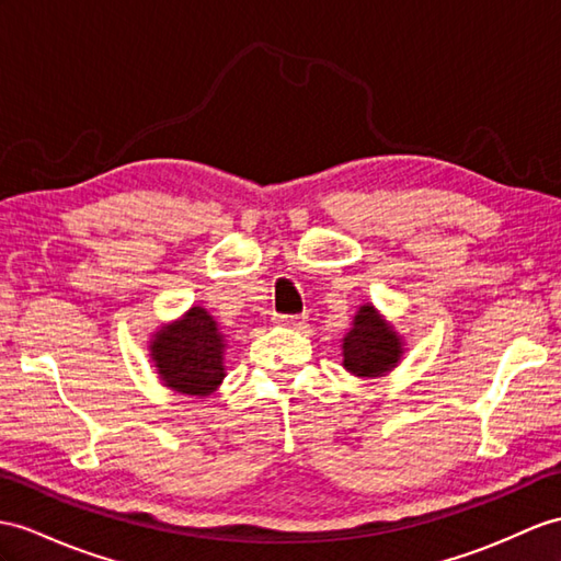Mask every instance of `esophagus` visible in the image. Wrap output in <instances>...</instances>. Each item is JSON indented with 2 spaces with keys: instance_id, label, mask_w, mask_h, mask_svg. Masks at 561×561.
I'll return each mask as SVG.
<instances>
[{
  "instance_id": "obj_1",
  "label": "esophagus",
  "mask_w": 561,
  "mask_h": 561,
  "mask_svg": "<svg viewBox=\"0 0 561 561\" xmlns=\"http://www.w3.org/2000/svg\"><path fill=\"white\" fill-rule=\"evenodd\" d=\"M276 323L283 328H302L307 323V319L305 317H278Z\"/></svg>"
}]
</instances>
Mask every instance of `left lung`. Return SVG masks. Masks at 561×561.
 Segmentation results:
<instances>
[{
  "mask_svg": "<svg viewBox=\"0 0 561 561\" xmlns=\"http://www.w3.org/2000/svg\"><path fill=\"white\" fill-rule=\"evenodd\" d=\"M404 357V337L371 302H364L343 337V366L357 378H380Z\"/></svg>",
  "mask_w": 561,
  "mask_h": 561,
  "instance_id": "8db88e82",
  "label": "left lung"
}]
</instances>
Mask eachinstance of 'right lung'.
Returning <instances> with one entry per match:
<instances>
[{"instance_id": "add662e5", "label": "right lung", "mask_w": 561, "mask_h": 561, "mask_svg": "<svg viewBox=\"0 0 561 561\" xmlns=\"http://www.w3.org/2000/svg\"><path fill=\"white\" fill-rule=\"evenodd\" d=\"M226 347L228 337L221 325L207 309L193 305L183 317L157 328L149 337V359L167 390L209 398L226 378Z\"/></svg>"}]
</instances>
